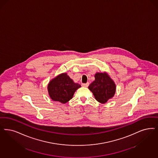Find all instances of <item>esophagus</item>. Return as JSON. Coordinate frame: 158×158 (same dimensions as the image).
<instances>
[{
  "label": "esophagus",
  "instance_id": "34e87169",
  "mask_svg": "<svg viewBox=\"0 0 158 158\" xmlns=\"http://www.w3.org/2000/svg\"><path fill=\"white\" fill-rule=\"evenodd\" d=\"M89 85V83L87 82L86 83H82V86L83 87H88V86Z\"/></svg>",
  "mask_w": 158,
  "mask_h": 158
}]
</instances>
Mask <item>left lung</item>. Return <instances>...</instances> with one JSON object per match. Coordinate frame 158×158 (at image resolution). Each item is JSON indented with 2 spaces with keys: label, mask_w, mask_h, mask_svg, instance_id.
Instances as JSON below:
<instances>
[{
  "label": "left lung",
  "mask_w": 158,
  "mask_h": 158,
  "mask_svg": "<svg viewBox=\"0 0 158 158\" xmlns=\"http://www.w3.org/2000/svg\"><path fill=\"white\" fill-rule=\"evenodd\" d=\"M94 77V81L89 86L88 88L93 93L98 102L105 103L114 95L115 83L106 73H97Z\"/></svg>",
  "instance_id": "left-lung-1"
}]
</instances>
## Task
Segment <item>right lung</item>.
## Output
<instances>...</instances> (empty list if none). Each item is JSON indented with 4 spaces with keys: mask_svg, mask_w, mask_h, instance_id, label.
I'll return each mask as SVG.
<instances>
[{
    "mask_svg": "<svg viewBox=\"0 0 158 158\" xmlns=\"http://www.w3.org/2000/svg\"><path fill=\"white\" fill-rule=\"evenodd\" d=\"M80 87L81 85L75 83L66 73H62L49 82L48 90L53 100L66 103L72 98L74 93Z\"/></svg>",
    "mask_w": 158,
    "mask_h": 158,
    "instance_id": "obj_1",
    "label": "right lung"
}]
</instances>
